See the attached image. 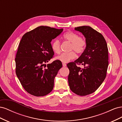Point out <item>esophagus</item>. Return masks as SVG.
I'll return each instance as SVG.
<instances>
[{
  "label": "esophagus",
  "mask_w": 122,
  "mask_h": 122,
  "mask_svg": "<svg viewBox=\"0 0 122 122\" xmlns=\"http://www.w3.org/2000/svg\"><path fill=\"white\" fill-rule=\"evenodd\" d=\"M62 66H63V67H66L67 66V65H66V64L65 63H62Z\"/></svg>",
  "instance_id": "obj_1"
}]
</instances>
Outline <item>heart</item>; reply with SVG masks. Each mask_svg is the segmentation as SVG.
Returning a JSON list of instances; mask_svg holds the SVG:
<instances>
[{
    "mask_svg": "<svg viewBox=\"0 0 122 122\" xmlns=\"http://www.w3.org/2000/svg\"><path fill=\"white\" fill-rule=\"evenodd\" d=\"M63 39L69 43H71L69 50H73L77 54L82 53L86 45V42L83 38L79 36L76 33L68 31L66 32L62 36ZM51 49L56 54L61 53V43L57 40H55L51 43ZM75 53L73 51L68 53H62L60 56L56 57L57 60L63 62H67L75 57Z\"/></svg>",
    "mask_w": 122,
    "mask_h": 122,
    "instance_id": "1",
    "label": "heart"
}]
</instances>
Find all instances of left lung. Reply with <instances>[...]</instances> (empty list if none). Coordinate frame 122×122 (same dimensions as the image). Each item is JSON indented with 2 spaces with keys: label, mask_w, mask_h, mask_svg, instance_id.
<instances>
[{
  "label": "left lung",
  "mask_w": 122,
  "mask_h": 122,
  "mask_svg": "<svg viewBox=\"0 0 122 122\" xmlns=\"http://www.w3.org/2000/svg\"><path fill=\"white\" fill-rule=\"evenodd\" d=\"M86 38V49L81 56L67 64L70 73L69 85L71 90L79 96L94 93L104 80L108 66V50L102 34L88 26L75 28ZM83 65L81 68L77 65Z\"/></svg>",
  "instance_id": "left-lung-1"
}]
</instances>
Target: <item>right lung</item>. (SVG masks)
<instances>
[{"instance_id":"obj_1","label":"right lung","mask_w":122,"mask_h":122,"mask_svg":"<svg viewBox=\"0 0 122 122\" xmlns=\"http://www.w3.org/2000/svg\"><path fill=\"white\" fill-rule=\"evenodd\" d=\"M63 29L41 26L23 36L15 58L16 73L27 93L36 97L44 96L52 91L54 80L62 63L55 60L45 64L53 57L51 42Z\"/></svg>"}]
</instances>
